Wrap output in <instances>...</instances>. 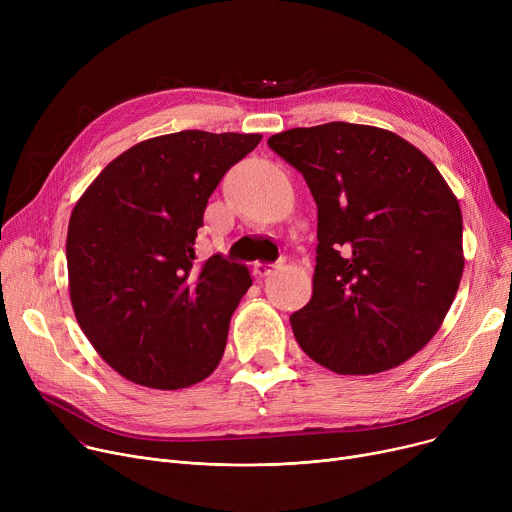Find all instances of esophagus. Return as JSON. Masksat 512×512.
<instances>
[{
    "label": "esophagus",
    "mask_w": 512,
    "mask_h": 512,
    "mask_svg": "<svg viewBox=\"0 0 512 512\" xmlns=\"http://www.w3.org/2000/svg\"><path fill=\"white\" fill-rule=\"evenodd\" d=\"M276 263H261V261H257L255 263V274L257 276H270L274 270H276Z\"/></svg>",
    "instance_id": "34e87169"
}]
</instances>
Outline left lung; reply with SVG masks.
Here are the masks:
<instances>
[{"instance_id": "left-lung-1", "label": "left lung", "mask_w": 512, "mask_h": 512, "mask_svg": "<svg viewBox=\"0 0 512 512\" xmlns=\"http://www.w3.org/2000/svg\"><path fill=\"white\" fill-rule=\"evenodd\" d=\"M317 203L311 301L290 315L303 351L367 375L434 338L463 276V215L436 166L390 130L328 122L267 141Z\"/></svg>"}]
</instances>
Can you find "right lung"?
I'll list each match as a JSON object with an SVG mask.
<instances>
[{
	"label": "right lung",
	"instance_id": "add662e5",
	"mask_svg": "<svg viewBox=\"0 0 512 512\" xmlns=\"http://www.w3.org/2000/svg\"><path fill=\"white\" fill-rule=\"evenodd\" d=\"M259 141L205 130L143 141L74 205L66 240L74 315L126 380L178 390L218 367L253 280L222 255L197 263L195 240L215 186Z\"/></svg>",
	"mask_w": 512,
	"mask_h": 512
}]
</instances>
